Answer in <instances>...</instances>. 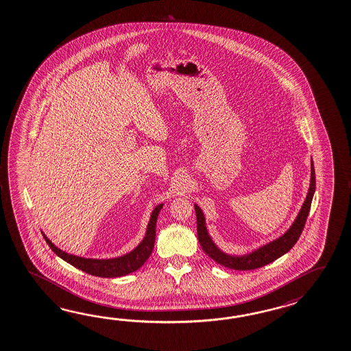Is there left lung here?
<instances>
[{
  "instance_id": "1",
  "label": "left lung",
  "mask_w": 351,
  "mask_h": 351,
  "mask_svg": "<svg viewBox=\"0 0 351 351\" xmlns=\"http://www.w3.org/2000/svg\"><path fill=\"white\" fill-rule=\"evenodd\" d=\"M315 189H316V176H315L313 162L311 160V183L308 193L292 226L288 228L282 237L245 255H230V254L223 253L215 245L206 228L204 212L197 204H195L198 241L202 246L204 253L222 267L235 270H253L261 268L271 261H277L278 258H280L285 253H288L297 243V240L301 237L307 216L310 213L311 202L315 195Z\"/></svg>"
}]
</instances>
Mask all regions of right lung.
Segmentation results:
<instances>
[{
	"label": "right lung",
	"mask_w": 351,
	"mask_h": 351,
	"mask_svg": "<svg viewBox=\"0 0 351 351\" xmlns=\"http://www.w3.org/2000/svg\"><path fill=\"white\" fill-rule=\"evenodd\" d=\"M162 207H163V204H158L152 212L150 220L147 223V234L143 239V241L132 252L125 254L123 256H119V258H112V259L81 258V256L60 250L50 241L44 232H43V237L45 239L47 244L49 245L50 249L57 254L59 258H62L63 261L69 263L75 268L83 270L90 276H96V277H123V276L130 274L132 271L139 269L140 267L149 259L150 254L153 252V247H154L156 219H158V215L162 210Z\"/></svg>",
	"instance_id": "1"
}]
</instances>
